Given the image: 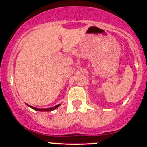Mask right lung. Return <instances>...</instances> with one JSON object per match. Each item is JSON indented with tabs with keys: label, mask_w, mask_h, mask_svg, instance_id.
<instances>
[{
	"label": "right lung",
	"mask_w": 147,
	"mask_h": 147,
	"mask_svg": "<svg viewBox=\"0 0 147 147\" xmlns=\"http://www.w3.org/2000/svg\"><path fill=\"white\" fill-rule=\"evenodd\" d=\"M26 105H27L28 107H30V108H32V109H35V110H36V111H40V112H50V111H53V110H54V109H57V108L59 106H60V104H59V105H56V106L52 107H50V108H45V109H39V108H36V107H32V106H30V105H28V104H26Z\"/></svg>",
	"instance_id": "obj_1"
}]
</instances>
